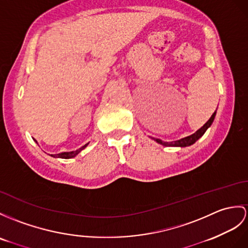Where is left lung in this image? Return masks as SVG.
Instances as JSON below:
<instances>
[{
  "mask_svg": "<svg viewBox=\"0 0 248 248\" xmlns=\"http://www.w3.org/2000/svg\"><path fill=\"white\" fill-rule=\"evenodd\" d=\"M216 113H217V110L213 113V116L210 117V119L207 121L206 123H205L202 127L200 129H198L195 134H192L188 137L186 138H183V139H180V140L178 141H172V142H164L160 140V139H155V138H153L155 142H158L159 144L163 145V146H174V147H186V146H190V145H192L194 143H196L199 139H200L204 134L205 131L207 130V128L209 127V126L213 124L214 120H215V117H216Z\"/></svg>",
  "mask_w": 248,
  "mask_h": 248,
  "instance_id": "obj_1",
  "label": "left lung"
}]
</instances>
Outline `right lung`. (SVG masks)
Returning <instances> with one entry per match:
<instances>
[{
  "label": "right lung",
  "instance_id": "right-lung-1",
  "mask_svg": "<svg viewBox=\"0 0 248 248\" xmlns=\"http://www.w3.org/2000/svg\"><path fill=\"white\" fill-rule=\"evenodd\" d=\"M88 145L85 144L84 146H82L81 148H78L77 150H75V152H69V153H61V154H58V155H51V156H53V158H61V159H70V158H74V156H76L78 153L82 152V150L85 148Z\"/></svg>",
  "mask_w": 248,
  "mask_h": 248
}]
</instances>
